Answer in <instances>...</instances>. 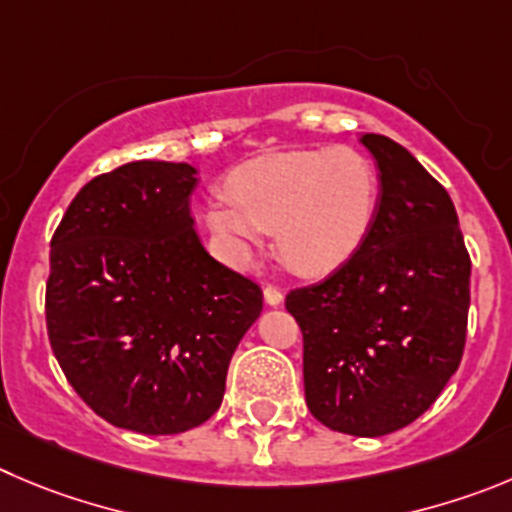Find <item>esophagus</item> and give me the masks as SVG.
I'll return each instance as SVG.
<instances>
[{
  "instance_id": "obj_1",
  "label": "esophagus",
  "mask_w": 512,
  "mask_h": 512,
  "mask_svg": "<svg viewBox=\"0 0 512 512\" xmlns=\"http://www.w3.org/2000/svg\"><path fill=\"white\" fill-rule=\"evenodd\" d=\"M265 303L267 305H280V303H283V290L275 288V285H267V288H265Z\"/></svg>"
}]
</instances>
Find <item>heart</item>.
<instances>
[{
	"label": "heart",
	"instance_id": "b5f03b06",
	"mask_svg": "<svg viewBox=\"0 0 512 512\" xmlns=\"http://www.w3.org/2000/svg\"><path fill=\"white\" fill-rule=\"evenodd\" d=\"M227 199L204 222L234 265H250L265 232L300 275H323L366 240L379 209V174L356 148L278 151L247 161L227 181Z\"/></svg>",
	"mask_w": 512,
	"mask_h": 512
}]
</instances>
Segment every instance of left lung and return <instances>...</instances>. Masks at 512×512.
Listing matches in <instances>:
<instances>
[{"instance_id":"1","label":"left lung","mask_w":512,"mask_h":512,"mask_svg":"<svg viewBox=\"0 0 512 512\" xmlns=\"http://www.w3.org/2000/svg\"><path fill=\"white\" fill-rule=\"evenodd\" d=\"M361 143L381 171L374 224L285 308L303 331L310 414L333 432L381 437L422 417L460 366L470 255L447 189L391 138Z\"/></svg>"}]
</instances>
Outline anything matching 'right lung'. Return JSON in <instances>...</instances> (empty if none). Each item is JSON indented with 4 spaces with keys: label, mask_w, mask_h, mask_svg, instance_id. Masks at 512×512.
Here are the masks:
<instances>
[{
    "label": "right lung",
    "mask_w": 512,
    "mask_h": 512,
    "mask_svg": "<svg viewBox=\"0 0 512 512\" xmlns=\"http://www.w3.org/2000/svg\"><path fill=\"white\" fill-rule=\"evenodd\" d=\"M197 169L131 161L90 179L50 242L47 336L80 399L113 427L179 434L222 404L262 290L194 232Z\"/></svg>",
    "instance_id": "right-lung-1"
}]
</instances>
